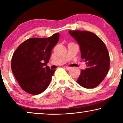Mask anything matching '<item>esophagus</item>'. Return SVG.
<instances>
[{
	"instance_id": "obj_1",
	"label": "esophagus",
	"mask_w": 123,
	"mask_h": 123,
	"mask_svg": "<svg viewBox=\"0 0 123 123\" xmlns=\"http://www.w3.org/2000/svg\"><path fill=\"white\" fill-rule=\"evenodd\" d=\"M65 69H66L67 70H70V69H71V67H65Z\"/></svg>"
}]
</instances>
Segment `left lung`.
<instances>
[{
  "label": "left lung",
  "mask_w": 123,
  "mask_h": 123,
  "mask_svg": "<svg viewBox=\"0 0 123 123\" xmlns=\"http://www.w3.org/2000/svg\"><path fill=\"white\" fill-rule=\"evenodd\" d=\"M80 47L81 58L87 68L82 70L77 82L86 88L97 87L104 80L110 68L106 46L95 33L86 31H69Z\"/></svg>",
  "instance_id": "1"
}]
</instances>
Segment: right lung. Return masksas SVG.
Segmentation results:
<instances>
[{"mask_svg": "<svg viewBox=\"0 0 123 123\" xmlns=\"http://www.w3.org/2000/svg\"><path fill=\"white\" fill-rule=\"evenodd\" d=\"M59 39V33L48 38H30L14 51L12 59V70L25 91L38 95L49 86L55 69H51L47 63Z\"/></svg>", "mask_w": 123, "mask_h": 123, "instance_id": "obj_1", "label": "right lung"}]
</instances>
